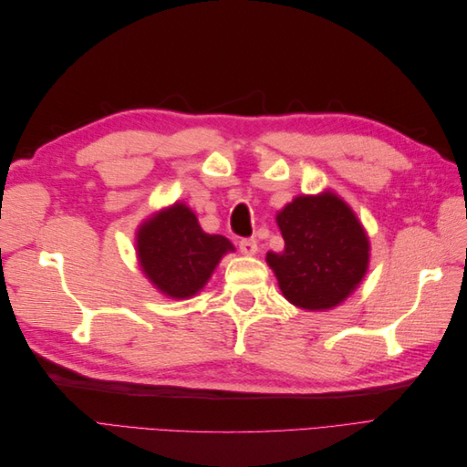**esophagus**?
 I'll return each instance as SVG.
<instances>
[{
	"label": "esophagus",
	"instance_id": "esophagus-1",
	"mask_svg": "<svg viewBox=\"0 0 467 467\" xmlns=\"http://www.w3.org/2000/svg\"><path fill=\"white\" fill-rule=\"evenodd\" d=\"M239 251L244 253V255H255L257 253V239L253 237H245L239 242Z\"/></svg>",
	"mask_w": 467,
	"mask_h": 467
}]
</instances>
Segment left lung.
<instances>
[{"label":"left lung","instance_id":"1","mask_svg":"<svg viewBox=\"0 0 467 467\" xmlns=\"http://www.w3.org/2000/svg\"><path fill=\"white\" fill-rule=\"evenodd\" d=\"M276 223L285 249L268 251L285 298L302 309H331L366 275L370 242L348 204L331 191L302 194L282 208Z\"/></svg>","mask_w":467,"mask_h":467}]
</instances>
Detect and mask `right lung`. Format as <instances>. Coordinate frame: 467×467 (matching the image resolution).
Masks as SVG:
<instances>
[{
    "label": "right lung",
    "instance_id": "obj_1",
    "mask_svg": "<svg viewBox=\"0 0 467 467\" xmlns=\"http://www.w3.org/2000/svg\"><path fill=\"white\" fill-rule=\"evenodd\" d=\"M230 239L206 234L182 202L155 212L138 228L136 253L151 285L169 298H191L214 273Z\"/></svg>",
    "mask_w": 467,
    "mask_h": 467
}]
</instances>
